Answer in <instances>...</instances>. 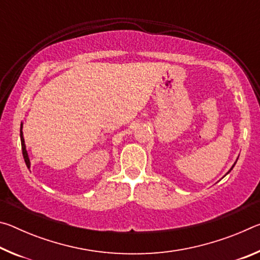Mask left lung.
Here are the masks:
<instances>
[{"mask_svg": "<svg viewBox=\"0 0 260 260\" xmlns=\"http://www.w3.org/2000/svg\"><path fill=\"white\" fill-rule=\"evenodd\" d=\"M233 167H234V165H233ZM233 167H232V169H233ZM232 169H231V170H232Z\"/></svg>", "mask_w": 260, "mask_h": 260, "instance_id": "8db88e82", "label": "left lung"}]
</instances>
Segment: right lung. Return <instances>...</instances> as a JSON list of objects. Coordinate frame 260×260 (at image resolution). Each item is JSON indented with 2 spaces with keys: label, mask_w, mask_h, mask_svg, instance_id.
I'll return each mask as SVG.
<instances>
[{
  "label": "right lung",
  "mask_w": 260,
  "mask_h": 260,
  "mask_svg": "<svg viewBox=\"0 0 260 260\" xmlns=\"http://www.w3.org/2000/svg\"><path fill=\"white\" fill-rule=\"evenodd\" d=\"M21 127H23V124L20 125V141H21V150H23V156H24V159H25L26 165H27V167H29L30 162H29L28 156H27V151H26V147H25V141H24L23 132H21Z\"/></svg>",
  "instance_id": "1"
}]
</instances>
